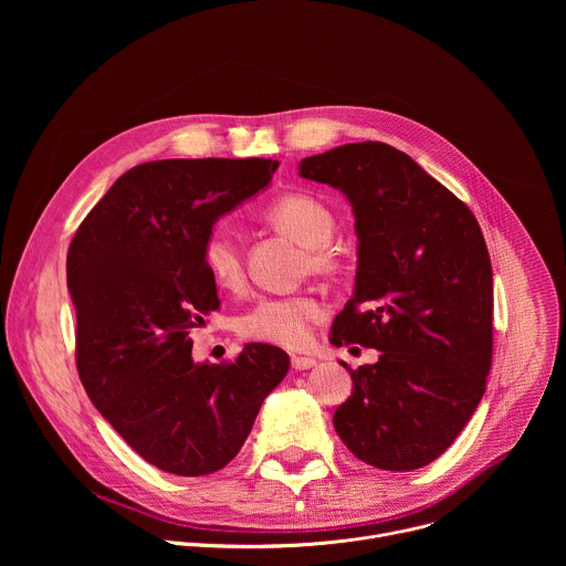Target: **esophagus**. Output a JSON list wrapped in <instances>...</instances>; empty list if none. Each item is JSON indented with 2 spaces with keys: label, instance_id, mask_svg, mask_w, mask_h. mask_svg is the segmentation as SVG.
I'll return each instance as SVG.
<instances>
[{
  "label": "esophagus",
  "instance_id": "obj_1",
  "mask_svg": "<svg viewBox=\"0 0 566 566\" xmlns=\"http://www.w3.org/2000/svg\"><path fill=\"white\" fill-rule=\"evenodd\" d=\"M291 365H293V369H297V371L311 369V367H315V358H308V356H293V358H291Z\"/></svg>",
  "mask_w": 566,
  "mask_h": 566
}]
</instances>
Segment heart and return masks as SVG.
<instances>
[{
    "mask_svg": "<svg viewBox=\"0 0 566 566\" xmlns=\"http://www.w3.org/2000/svg\"><path fill=\"white\" fill-rule=\"evenodd\" d=\"M264 219L277 232L304 247L306 266L313 273L334 271L338 260L336 247L332 244L336 219L319 199L311 195H286L266 208ZM201 255L217 286L232 291L244 282L241 251L228 230L214 228L208 232ZM322 311L325 308L313 295H264L241 313L237 329L249 340L297 349L308 343L311 325L322 317Z\"/></svg>",
    "mask_w": 566,
    "mask_h": 566,
    "instance_id": "1",
    "label": "heart"
}]
</instances>
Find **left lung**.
I'll list each match as a JSON object with an SVG mask.
<instances>
[{"instance_id":"8db88e82","label":"left lung","mask_w":566,"mask_h":566,"mask_svg":"<svg viewBox=\"0 0 566 566\" xmlns=\"http://www.w3.org/2000/svg\"><path fill=\"white\" fill-rule=\"evenodd\" d=\"M300 177L340 190L354 210L358 269L332 345L380 352L352 374L334 415L365 463L410 472L441 457L486 391L493 266L474 214L417 160L365 140L300 160Z\"/></svg>"}]
</instances>
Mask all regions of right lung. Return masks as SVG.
<instances>
[{
    "label": "right lung",
    "mask_w": 566,
    "mask_h": 566,
    "mask_svg": "<svg viewBox=\"0 0 566 566\" xmlns=\"http://www.w3.org/2000/svg\"><path fill=\"white\" fill-rule=\"evenodd\" d=\"M271 158H168L125 172L75 230L66 284L75 363L96 410L151 465L201 476L244 446L286 352L251 343L195 363L190 332L219 306L203 264L214 221L264 190Z\"/></svg>",
    "instance_id": "add662e5"
}]
</instances>
